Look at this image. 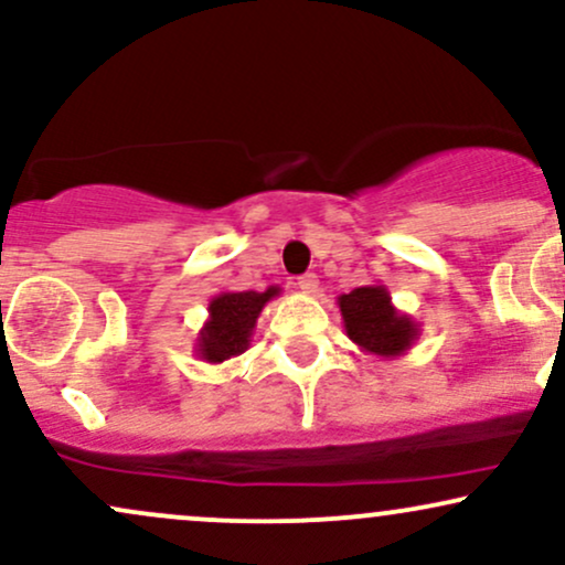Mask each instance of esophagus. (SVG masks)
Returning a JSON list of instances; mask_svg holds the SVG:
<instances>
[{
    "mask_svg": "<svg viewBox=\"0 0 565 565\" xmlns=\"http://www.w3.org/2000/svg\"><path fill=\"white\" fill-rule=\"evenodd\" d=\"M297 289L305 291V295H313V291H319V278H316V274H305L297 278Z\"/></svg>",
    "mask_w": 565,
    "mask_h": 565,
    "instance_id": "obj_1",
    "label": "esophagus"
}]
</instances>
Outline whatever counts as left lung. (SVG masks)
Listing matches in <instances>:
<instances>
[{
  "label": "left lung",
  "mask_w": 565,
  "mask_h": 565,
  "mask_svg": "<svg viewBox=\"0 0 565 565\" xmlns=\"http://www.w3.org/2000/svg\"><path fill=\"white\" fill-rule=\"evenodd\" d=\"M350 340L364 355L393 361L417 342L419 323L393 305L385 284H369L337 297Z\"/></svg>",
  "instance_id": "8db88e82"
}]
</instances>
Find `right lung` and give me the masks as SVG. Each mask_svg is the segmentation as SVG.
<instances>
[{"label":"right lung","instance_id":"1","mask_svg":"<svg viewBox=\"0 0 565 565\" xmlns=\"http://www.w3.org/2000/svg\"><path fill=\"white\" fill-rule=\"evenodd\" d=\"M278 295L281 287H268L265 291H220L210 300V319L199 329L193 353L206 364H223L242 355L249 348L263 308Z\"/></svg>","mask_w":565,"mask_h":565}]
</instances>
